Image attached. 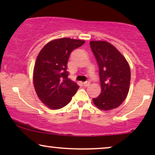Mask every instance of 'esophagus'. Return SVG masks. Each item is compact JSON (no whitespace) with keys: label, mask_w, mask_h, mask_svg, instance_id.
Returning a JSON list of instances; mask_svg holds the SVG:
<instances>
[{"label":"esophagus","mask_w":155,"mask_h":155,"mask_svg":"<svg viewBox=\"0 0 155 155\" xmlns=\"http://www.w3.org/2000/svg\"><path fill=\"white\" fill-rule=\"evenodd\" d=\"M83 84H84V87H87V86H89V85H90V82H88V81L84 82V83H83Z\"/></svg>","instance_id":"34e87169"}]
</instances>
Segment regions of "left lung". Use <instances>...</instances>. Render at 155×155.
<instances>
[{
	"instance_id": "1",
	"label": "left lung",
	"mask_w": 155,
	"mask_h": 155,
	"mask_svg": "<svg viewBox=\"0 0 155 155\" xmlns=\"http://www.w3.org/2000/svg\"><path fill=\"white\" fill-rule=\"evenodd\" d=\"M91 49L99 65L101 92L93 102L99 109L109 111L121 104L129 91L130 69L115 46L104 41H91Z\"/></svg>"
}]
</instances>
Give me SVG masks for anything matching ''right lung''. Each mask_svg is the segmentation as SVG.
<instances>
[{
  "label": "right lung",
  "instance_id": "right-lung-1",
  "mask_svg": "<svg viewBox=\"0 0 155 155\" xmlns=\"http://www.w3.org/2000/svg\"><path fill=\"white\" fill-rule=\"evenodd\" d=\"M84 43L61 38L48 42L40 51L34 68V86L40 100L50 109L64 107L79 88L68 78L67 63L72 51Z\"/></svg>",
  "mask_w": 155,
  "mask_h": 155
}]
</instances>
